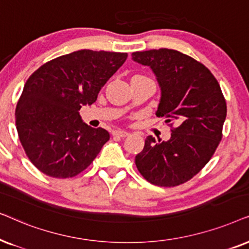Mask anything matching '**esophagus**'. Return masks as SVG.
Instances as JSON below:
<instances>
[{"instance_id":"34e87169","label":"esophagus","mask_w":249,"mask_h":249,"mask_svg":"<svg viewBox=\"0 0 249 249\" xmlns=\"http://www.w3.org/2000/svg\"><path fill=\"white\" fill-rule=\"evenodd\" d=\"M128 134H130L128 132L123 131V130H117V131L112 132V135H114V137H118V138H126Z\"/></svg>"}]
</instances>
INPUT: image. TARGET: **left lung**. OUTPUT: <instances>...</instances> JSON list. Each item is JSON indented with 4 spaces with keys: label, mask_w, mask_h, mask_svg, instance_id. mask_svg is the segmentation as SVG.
Masks as SVG:
<instances>
[{
    "label": "left lung",
    "mask_w": 249,
    "mask_h": 249,
    "mask_svg": "<svg viewBox=\"0 0 249 249\" xmlns=\"http://www.w3.org/2000/svg\"><path fill=\"white\" fill-rule=\"evenodd\" d=\"M148 66L160 88L156 116L175 124L171 139H145L135 165L145 180L175 187L194 178L214 155L222 139L227 104L216 78L203 64L171 49L133 52Z\"/></svg>",
    "instance_id": "obj_1"
}]
</instances>
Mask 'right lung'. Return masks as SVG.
I'll list each match as a JSON object with an SVG mask.
<instances>
[{"label": "right lung", "mask_w": 249, "mask_h": 249, "mask_svg": "<svg viewBox=\"0 0 249 249\" xmlns=\"http://www.w3.org/2000/svg\"><path fill=\"white\" fill-rule=\"evenodd\" d=\"M126 58L124 52L79 50L29 76L16 107V125L26 155L42 173L72 178L94 160L109 133L83 123L79 109L95 102Z\"/></svg>", "instance_id": "right-lung-1"}]
</instances>
